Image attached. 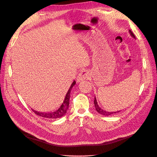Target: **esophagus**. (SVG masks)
I'll return each instance as SVG.
<instances>
[{
	"label": "esophagus",
	"instance_id": "34e87169",
	"mask_svg": "<svg viewBox=\"0 0 157 157\" xmlns=\"http://www.w3.org/2000/svg\"><path fill=\"white\" fill-rule=\"evenodd\" d=\"M89 76H90V75H89L88 72H87V71H82L81 72H80L78 74V77H77V82H80L82 81V80H84L85 79L88 78H89Z\"/></svg>",
	"mask_w": 157,
	"mask_h": 157
}]
</instances>
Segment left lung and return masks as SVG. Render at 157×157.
Segmentation results:
<instances>
[{
  "mask_svg": "<svg viewBox=\"0 0 157 157\" xmlns=\"http://www.w3.org/2000/svg\"><path fill=\"white\" fill-rule=\"evenodd\" d=\"M129 33H130V35H131L133 38H134V39H136L135 35H134V33H133L132 32L131 30H129ZM94 105H95V107H96V109L97 112L99 113V114H101V115H104V116H109V115H112V114L117 113H119V112L121 111H117H117H116V112H108V111H104L103 109H101L100 107H99L96 97H95V98H94Z\"/></svg>",
  "mask_w": 157,
  "mask_h": 157,
  "instance_id": "obj_1",
  "label": "left lung"
}]
</instances>
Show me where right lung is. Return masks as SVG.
<instances>
[{"label": "right lung", "mask_w": 157, "mask_h": 157, "mask_svg": "<svg viewBox=\"0 0 157 157\" xmlns=\"http://www.w3.org/2000/svg\"><path fill=\"white\" fill-rule=\"evenodd\" d=\"M76 84L75 80L73 82V83L71 84V86L69 89L68 90V91L65 95V99L63 100V102L61 104V106L58 108V109H57L55 111H51V112H39L34 110V109H31V110L34 112L36 115H39L42 117H44L47 118H58L62 117L63 115H65V113H67V111L69 107V99H70V94L71 91L72 90L73 87L75 86Z\"/></svg>", "instance_id": "add662e5"}]
</instances>
